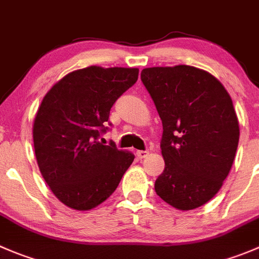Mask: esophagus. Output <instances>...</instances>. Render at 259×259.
I'll return each instance as SVG.
<instances>
[{
  "mask_svg": "<svg viewBox=\"0 0 259 259\" xmlns=\"http://www.w3.org/2000/svg\"><path fill=\"white\" fill-rule=\"evenodd\" d=\"M148 154H149L148 150H137V155L140 158V159H142V158H145Z\"/></svg>",
  "mask_w": 259,
  "mask_h": 259,
  "instance_id": "obj_1",
  "label": "esophagus"
}]
</instances>
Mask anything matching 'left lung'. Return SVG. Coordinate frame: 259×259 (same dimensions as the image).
Masks as SVG:
<instances>
[{"mask_svg":"<svg viewBox=\"0 0 259 259\" xmlns=\"http://www.w3.org/2000/svg\"><path fill=\"white\" fill-rule=\"evenodd\" d=\"M140 78L163 125L165 167L155 192L178 210L202 206L234 162L239 124L232 99L212 74L191 66L145 68Z\"/></svg>","mask_w":259,"mask_h":259,"instance_id":"8db88e82","label":"left lung"}]
</instances>
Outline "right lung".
<instances>
[{
    "label": "right lung",
    "instance_id": "add662e5",
    "mask_svg": "<svg viewBox=\"0 0 259 259\" xmlns=\"http://www.w3.org/2000/svg\"><path fill=\"white\" fill-rule=\"evenodd\" d=\"M138 74V68L87 67L63 77L42 99L32 127L37 165L57 199L71 209L91 210L109 199L134 160V154L99 138L106 133L112 105Z\"/></svg>",
    "mask_w": 259,
    "mask_h": 259
}]
</instances>
